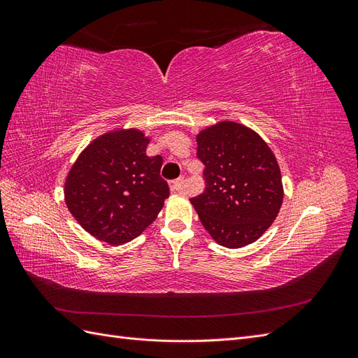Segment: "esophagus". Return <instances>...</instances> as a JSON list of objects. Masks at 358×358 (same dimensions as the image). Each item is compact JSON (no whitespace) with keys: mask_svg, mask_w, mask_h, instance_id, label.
<instances>
[{"mask_svg":"<svg viewBox=\"0 0 358 358\" xmlns=\"http://www.w3.org/2000/svg\"><path fill=\"white\" fill-rule=\"evenodd\" d=\"M182 187H183V179H182V178H180V179H176V180H173V182L170 183V189H171L173 192L182 191Z\"/></svg>","mask_w":358,"mask_h":358,"instance_id":"34e87169","label":"esophagus"}]
</instances>
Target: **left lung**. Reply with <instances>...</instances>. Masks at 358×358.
<instances>
[{"label":"left lung","instance_id":"obj_1","mask_svg":"<svg viewBox=\"0 0 358 358\" xmlns=\"http://www.w3.org/2000/svg\"><path fill=\"white\" fill-rule=\"evenodd\" d=\"M197 157L206 188L191 203L212 239L225 248L259 239L284 200L272 149L251 128L224 121L199 133Z\"/></svg>","mask_w":358,"mask_h":358}]
</instances>
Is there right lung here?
<instances>
[{
	"mask_svg": "<svg viewBox=\"0 0 358 358\" xmlns=\"http://www.w3.org/2000/svg\"><path fill=\"white\" fill-rule=\"evenodd\" d=\"M149 138L138 129L96 137L69 171L64 196L83 229L110 245L136 239L152 224L169 197L159 176L162 158L148 157Z\"/></svg>",
	"mask_w": 358,
	"mask_h": 358,
	"instance_id": "right-lung-1",
	"label": "right lung"
}]
</instances>
